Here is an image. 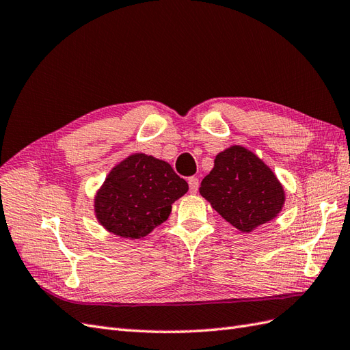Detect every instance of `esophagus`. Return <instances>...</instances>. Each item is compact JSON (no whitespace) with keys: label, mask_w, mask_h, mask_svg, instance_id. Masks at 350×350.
<instances>
[{"label":"esophagus","mask_w":350,"mask_h":350,"mask_svg":"<svg viewBox=\"0 0 350 350\" xmlns=\"http://www.w3.org/2000/svg\"><path fill=\"white\" fill-rule=\"evenodd\" d=\"M188 185H189V193L196 194V193L198 191V185H200V183H198V178H197V176L188 178Z\"/></svg>","instance_id":"1"}]
</instances>
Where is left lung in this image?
Returning a JSON list of instances; mask_svg holds the SVG:
<instances>
[{
	"label": "left lung",
	"mask_w": 350,
	"mask_h": 350,
	"mask_svg": "<svg viewBox=\"0 0 350 350\" xmlns=\"http://www.w3.org/2000/svg\"><path fill=\"white\" fill-rule=\"evenodd\" d=\"M200 194L241 232L267 224L284 204L276 175L242 146H232L216 156L213 169L201 181Z\"/></svg>",
	"instance_id": "obj_1"
}]
</instances>
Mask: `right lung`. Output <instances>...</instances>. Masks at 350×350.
I'll return each instance as SVG.
<instances>
[{
  "mask_svg": "<svg viewBox=\"0 0 350 350\" xmlns=\"http://www.w3.org/2000/svg\"><path fill=\"white\" fill-rule=\"evenodd\" d=\"M188 191L167 162L144 153L116 165L94 197L99 224L112 234L139 239L169 217L172 203Z\"/></svg>",
  "mask_w": 350,
  "mask_h": 350,
  "instance_id": "add662e5",
  "label": "right lung"
}]
</instances>
